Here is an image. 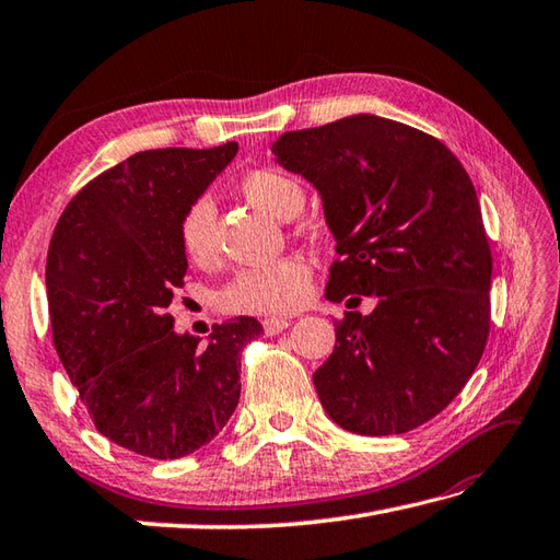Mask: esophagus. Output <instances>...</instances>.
I'll list each match as a JSON object with an SVG mask.
<instances>
[{"instance_id": "34e87169", "label": "esophagus", "mask_w": 560, "mask_h": 560, "mask_svg": "<svg viewBox=\"0 0 560 560\" xmlns=\"http://www.w3.org/2000/svg\"><path fill=\"white\" fill-rule=\"evenodd\" d=\"M290 326V322L288 318H282V316H268V318H264V330L268 336H276V334H280V330H284Z\"/></svg>"}]
</instances>
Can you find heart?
Masks as SVG:
<instances>
[{"instance_id":"obj_1","label":"heart","mask_w":560,"mask_h":560,"mask_svg":"<svg viewBox=\"0 0 560 560\" xmlns=\"http://www.w3.org/2000/svg\"><path fill=\"white\" fill-rule=\"evenodd\" d=\"M242 196L256 208L292 220L304 208V188L280 168H256L238 184ZM180 246L192 264H210L217 254V205L212 196H198L180 217ZM312 292V266L302 256H282L270 264L250 266L217 292V304L242 314H288L300 310Z\"/></svg>"}]
</instances>
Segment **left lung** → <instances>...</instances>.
<instances>
[{
  "instance_id": "1",
  "label": "left lung",
  "mask_w": 560,
  "mask_h": 560,
  "mask_svg": "<svg viewBox=\"0 0 560 560\" xmlns=\"http://www.w3.org/2000/svg\"><path fill=\"white\" fill-rule=\"evenodd\" d=\"M272 154L322 196L340 256L326 300L376 296L372 314L336 322L318 401L358 435L428 423L469 382L490 330L493 258L469 174L432 135L370 113L284 132Z\"/></svg>"
}]
</instances>
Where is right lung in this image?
I'll use <instances>...</instances> for the list:
<instances>
[{"label":"right lung","instance_id":"add662e5","mask_svg":"<svg viewBox=\"0 0 560 560\" xmlns=\"http://www.w3.org/2000/svg\"><path fill=\"white\" fill-rule=\"evenodd\" d=\"M147 150L77 192L57 222L45 284L55 350L101 435L150 459H180L220 435L242 394L256 318L176 334L166 306L188 270L180 217L236 156Z\"/></svg>","mask_w":560,"mask_h":560}]
</instances>
